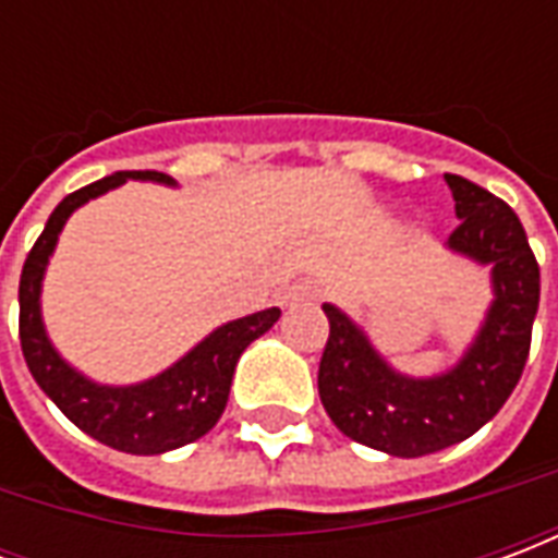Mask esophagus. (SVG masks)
<instances>
[{"instance_id": "esophagus-1", "label": "esophagus", "mask_w": 558, "mask_h": 558, "mask_svg": "<svg viewBox=\"0 0 558 558\" xmlns=\"http://www.w3.org/2000/svg\"><path fill=\"white\" fill-rule=\"evenodd\" d=\"M316 299H319V287H316L314 280H299V283H292L290 290H287V304L316 302Z\"/></svg>"}]
</instances>
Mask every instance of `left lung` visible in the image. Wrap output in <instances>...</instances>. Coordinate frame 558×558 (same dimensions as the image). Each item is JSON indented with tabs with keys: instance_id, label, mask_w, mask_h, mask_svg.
Wrapping results in <instances>:
<instances>
[{
	"instance_id": "1",
	"label": "left lung",
	"mask_w": 558,
	"mask_h": 558,
	"mask_svg": "<svg viewBox=\"0 0 558 558\" xmlns=\"http://www.w3.org/2000/svg\"><path fill=\"white\" fill-rule=\"evenodd\" d=\"M460 218L448 247L490 266L493 304L463 359L436 376H407L335 304L319 362V400L355 442L391 457H424L469 439L502 410L526 367L541 271L514 208L463 175L445 172Z\"/></svg>"
}]
</instances>
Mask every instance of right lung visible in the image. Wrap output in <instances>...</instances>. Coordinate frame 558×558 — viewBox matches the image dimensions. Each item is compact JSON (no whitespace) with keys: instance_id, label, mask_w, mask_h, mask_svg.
<instances>
[{"instance_id":"right-lung-1","label":"right lung","mask_w":558,"mask_h":558,"mask_svg":"<svg viewBox=\"0 0 558 558\" xmlns=\"http://www.w3.org/2000/svg\"><path fill=\"white\" fill-rule=\"evenodd\" d=\"M128 179L175 184L167 172L122 170L68 194L53 208L20 275V347H23V359L29 364L35 383L80 430L125 454H163V451L182 448L206 436L218 424L230 400L239 355L278 323L280 311L268 307V311L215 328L206 340H199L194 350L182 355L163 374L151 376L137 386H98L89 376L74 371L56 352L44 328V271L53 256L65 220L83 203L113 191Z\"/></svg>"}]
</instances>
